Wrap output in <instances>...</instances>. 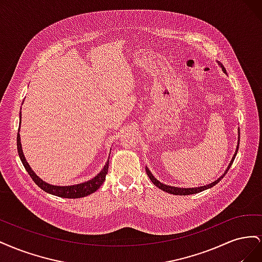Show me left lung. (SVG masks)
I'll list each match as a JSON object with an SVG mask.
<instances>
[{
	"label": "left lung",
	"instance_id": "8db88e82",
	"mask_svg": "<svg viewBox=\"0 0 262 262\" xmlns=\"http://www.w3.org/2000/svg\"><path fill=\"white\" fill-rule=\"evenodd\" d=\"M220 66H221L222 70L224 71V73H226V70L224 69L223 64H220ZM238 134H239V132H238ZM238 147H239V137H238V145H237L236 153L234 154L233 160H232V162H231V163H229V165H228V167H227L226 171L224 172V175L222 176V177H220L217 180H215L214 182H212V184L207 185V186H202V187H198V188H178V187H171V186L164 185V184H162L161 181H158V180H157V179L152 175V172H150V171L148 170V168H146V173H147V176L149 177L150 181H152L153 184H154L156 187H158L160 189H162L163 191H166V192L171 193V194H176V195H188V194L198 193V192H201V191H203V190H205V189H209V188H212L213 186H215V185L217 184V182H220V180L225 176V173L228 171L229 167H231L232 164H233V162H234V160H235V156H236V154H237V150H238Z\"/></svg>",
	"mask_w": 262,
	"mask_h": 262
}]
</instances>
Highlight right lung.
I'll list each match as a JSON object with an SVG mask.
<instances>
[{
  "label": "right lung",
  "instance_id": "obj_1",
  "mask_svg": "<svg viewBox=\"0 0 262 262\" xmlns=\"http://www.w3.org/2000/svg\"><path fill=\"white\" fill-rule=\"evenodd\" d=\"M19 117H21L20 113H19ZM19 132V130H18ZM17 150H18V155L20 161L24 165V167L27 170L28 175L31 177V179L34 180L35 184L42 189L43 191L48 192L50 194L57 195V196H61V198H69V199H77V198H83L89 195L93 192L96 191V190L104 184V181L106 179V175L108 172V167H109V161H107L106 165L104 166V168L101 169V171L98 173L96 177H94L93 179L83 182V184H78V185H73V186H51L49 184H47L43 180H41L39 178L36 173L31 170L30 166L28 165V163L25 160V156L23 154V149H21V144H20V137L19 133H17Z\"/></svg>",
  "mask_w": 262,
  "mask_h": 262
}]
</instances>
